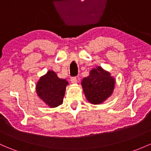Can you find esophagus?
Instances as JSON below:
<instances>
[{
    "mask_svg": "<svg viewBox=\"0 0 151 151\" xmlns=\"http://www.w3.org/2000/svg\"><path fill=\"white\" fill-rule=\"evenodd\" d=\"M71 83L76 84L77 82V78L76 77H71Z\"/></svg>",
    "mask_w": 151,
    "mask_h": 151,
    "instance_id": "34e87169",
    "label": "esophagus"
}]
</instances>
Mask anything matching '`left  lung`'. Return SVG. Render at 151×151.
<instances>
[{
  "instance_id": "left-lung-1",
  "label": "left lung",
  "mask_w": 151,
  "mask_h": 151,
  "mask_svg": "<svg viewBox=\"0 0 151 151\" xmlns=\"http://www.w3.org/2000/svg\"><path fill=\"white\" fill-rule=\"evenodd\" d=\"M114 79L107 71L98 66L90 71L89 77L82 82V88L87 99L93 104L103 103L112 94Z\"/></svg>"
}]
</instances>
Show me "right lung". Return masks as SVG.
<instances>
[{
    "instance_id": "add662e5",
    "label": "right lung",
    "mask_w": 151,
    "mask_h": 151,
    "mask_svg": "<svg viewBox=\"0 0 151 151\" xmlns=\"http://www.w3.org/2000/svg\"><path fill=\"white\" fill-rule=\"evenodd\" d=\"M67 85V81L58 78L54 71H49L40 79L36 90L38 96L45 104L50 107L54 108L63 103Z\"/></svg>"
}]
</instances>
